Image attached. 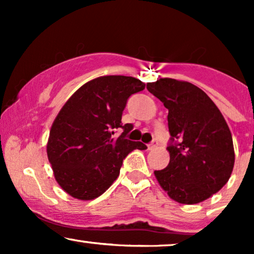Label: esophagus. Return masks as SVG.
Masks as SVG:
<instances>
[{
  "label": "esophagus",
  "instance_id": "1",
  "mask_svg": "<svg viewBox=\"0 0 254 254\" xmlns=\"http://www.w3.org/2000/svg\"><path fill=\"white\" fill-rule=\"evenodd\" d=\"M157 147V141L156 139H154V141H151L149 144H148V149H155V148Z\"/></svg>",
  "mask_w": 254,
  "mask_h": 254
}]
</instances>
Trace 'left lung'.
<instances>
[{
	"label": "left lung",
	"mask_w": 254,
	"mask_h": 254,
	"mask_svg": "<svg viewBox=\"0 0 254 254\" xmlns=\"http://www.w3.org/2000/svg\"><path fill=\"white\" fill-rule=\"evenodd\" d=\"M147 89L168 110L170 164L155 171L172 199L197 204L226 185L234 167V147L222 113L202 89L186 81L160 78Z\"/></svg>",
	"instance_id": "obj_1"
}]
</instances>
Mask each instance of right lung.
<instances>
[{"label": "right lung", "mask_w": 254, "mask_h": 254, "mask_svg": "<svg viewBox=\"0 0 254 254\" xmlns=\"http://www.w3.org/2000/svg\"><path fill=\"white\" fill-rule=\"evenodd\" d=\"M144 87L131 76H100L64 104L51 127L46 151L57 183L71 197L90 200L103 194L118 178L127 154L147 149L125 138L133 127L122 124L127 99ZM119 127L124 132L116 139Z\"/></svg>", "instance_id": "1"}]
</instances>
